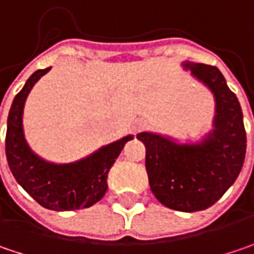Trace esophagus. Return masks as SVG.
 Returning <instances> with one entry per match:
<instances>
[{
	"label": "esophagus",
	"mask_w": 254,
	"mask_h": 254,
	"mask_svg": "<svg viewBox=\"0 0 254 254\" xmlns=\"http://www.w3.org/2000/svg\"><path fill=\"white\" fill-rule=\"evenodd\" d=\"M145 125H146V124H145V122H141V124H139V125H138V129H142V127H145Z\"/></svg>",
	"instance_id": "obj_1"
}]
</instances>
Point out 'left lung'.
Wrapping results in <instances>:
<instances>
[{
  "label": "left lung",
  "instance_id": "left-lung-1",
  "mask_svg": "<svg viewBox=\"0 0 254 254\" xmlns=\"http://www.w3.org/2000/svg\"><path fill=\"white\" fill-rule=\"evenodd\" d=\"M216 97L214 129L200 143H177L157 133L141 132L151 191L165 207L192 213L211 207L233 186L246 155L243 113L216 66L183 64Z\"/></svg>",
  "mask_w": 254,
  "mask_h": 254
}]
</instances>
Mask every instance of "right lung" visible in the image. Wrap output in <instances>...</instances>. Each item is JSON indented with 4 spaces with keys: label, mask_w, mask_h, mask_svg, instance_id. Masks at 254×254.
Listing matches in <instances>:
<instances>
[{
    "label": "right lung",
    "mask_w": 254,
    "mask_h": 254,
    "mask_svg": "<svg viewBox=\"0 0 254 254\" xmlns=\"http://www.w3.org/2000/svg\"><path fill=\"white\" fill-rule=\"evenodd\" d=\"M49 70L50 67L33 73L12 100L5 135L8 165L17 183L44 208L56 211L87 208L105 195L108 172L133 136L127 135L73 164L57 165L37 157L24 139L23 109L30 90Z\"/></svg>",
    "instance_id": "right-lung-1"
}]
</instances>
